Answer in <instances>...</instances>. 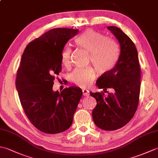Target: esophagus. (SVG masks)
I'll return each mask as SVG.
<instances>
[{
    "label": "esophagus",
    "instance_id": "obj_1",
    "mask_svg": "<svg viewBox=\"0 0 158 158\" xmlns=\"http://www.w3.org/2000/svg\"><path fill=\"white\" fill-rule=\"evenodd\" d=\"M82 92H83V96H88L89 95V91L86 89H82Z\"/></svg>",
    "mask_w": 158,
    "mask_h": 158
}]
</instances>
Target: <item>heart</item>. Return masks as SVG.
Segmentation results:
<instances>
[{
    "mask_svg": "<svg viewBox=\"0 0 158 158\" xmlns=\"http://www.w3.org/2000/svg\"><path fill=\"white\" fill-rule=\"evenodd\" d=\"M77 46L85 49L90 55V60L99 73L110 71L118 60V49L111 39L92 29H88L75 39ZM71 49L66 47L61 53V62L64 66H69L70 63ZM96 72L92 68L77 69L70 74L69 79L77 85L85 88L94 80Z\"/></svg>",
    "mask_w": 158,
    "mask_h": 158,
    "instance_id": "1",
    "label": "heart"
}]
</instances>
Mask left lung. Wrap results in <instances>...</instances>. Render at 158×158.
Listing matches in <instances>:
<instances>
[{"mask_svg": "<svg viewBox=\"0 0 158 158\" xmlns=\"http://www.w3.org/2000/svg\"><path fill=\"white\" fill-rule=\"evenodd\" d=\"M119 42L120 53L115 66L100 76L96 81L99 89H113L108 96L89 92L97 101L92 111L96 126L105 130H115L124 126L132 118L139 105L140 69L135 45L122 30L107 26Z\"/></svg>", "mask_w": 158, "mask_h": 158, "instance_id": "8db88e82", "label": "left lung"}]
</instances>
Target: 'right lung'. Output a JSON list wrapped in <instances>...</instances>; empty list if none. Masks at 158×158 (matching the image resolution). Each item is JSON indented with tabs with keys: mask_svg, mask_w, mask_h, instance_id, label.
Returning a JSON list of instances; mask_svg holds the SVG:
<instances>
[{
	"mask_svg": "<svg viewBox=\"0 0 158 158\" xmlns=\"http://www.w3.org/2000/svg\"><path fill=\"white\" fill-rule=\"evenodd\" d=\"M78 29L53 28L26 46L15 86L23 110L36 128L46 134L69 129L83 92L69 87L53 91L54 75L62 70L61 53Z\"/></svg>",
	"mask_w": 158,
	"mask_h": 158,
	"instance_id": "1",
	"label": "right lung"
}]
</instances>
